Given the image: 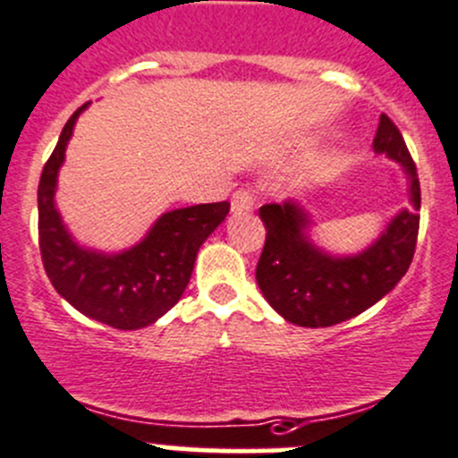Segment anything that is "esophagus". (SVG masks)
<instances>
[{
	"mask_svg": "<svg viewBox=\"0 0 458 458\" xmlns=\"http://www.w3.org/2000/svg\"><path fill=\"white\" fill-rule=\"evenodd\" d=\"M253 205H256V198H253L251 191H247V189H240V191H235L233 198H231V211H233V214H247V211L253 209Z\"/></svg>",
	"mask_w": 458,
	"mask_h": 458,
	"instance_id": "obj_1",
	"label": "esophagus"
}]
</instances>
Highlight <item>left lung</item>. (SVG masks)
<instances>
[{"label":"left lung","instance_id":"left-lung-1","mask_svg":"<svg viewBox=\"0 0 458 458\" xmlns=\"http://www.w3.org/2000/svg\"><path fill=\"white\" fill-rule=\"evenodd\" d=\"M374 153L398 162L407 178L410 209H401L368 249L336 256L311 242V218L298 202L260 207L267 240L256 267L262 296L284 320L332 327L387 296L410 269L419 235L420 184L401 131L381 115Z\"/></svg>","mask_w":458,"mask_h":458}]
</instances>
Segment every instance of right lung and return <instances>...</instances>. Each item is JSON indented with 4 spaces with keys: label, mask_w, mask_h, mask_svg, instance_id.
<instances>
[{
    "label": "right lung",
    "mask_w": 458,
    "mask_h": 458,
    "mask_svg": "<svg viewBox=\"0 0 458 458\" xmlns=\"http://www.w3.org/2000/svg\"><path fill=\"white\" fill-rule=\"evenodd\" d=\"M80 106L62 129L38 189L39 251L47 276L66 302L115 329H140L166 314L187 289L198 249L227 218L229 202L184 207L162 214L133 247L117 253L80 244L55 207L57 174L73 135Z\"/></svg>",
    "instance_id": "1"
}]
</instances>
